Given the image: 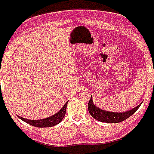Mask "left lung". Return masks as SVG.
Wrapping results in <instances>:
<instances>
[{"mask_svg":"<svg viewBox=\"0 0 154 154\" xmlns=\"http://www.w3.org/2000/svg\"><path fill=\"white\" fill-rule=\"evenodd\" d=\"M142 103H140L139 105L137 107H134L132 109L128 110L127 112H108V111H104L100 108L97 107L95 105L92 101V97L91 95V98L88 103V112L90 115L97 120L100 122H107V123H116V122H120L129 118L139 108Z\"/></svg>","mask_w":154,"mask_h":154,"instance_id":"obj_1","label":"left lung"}]
</instances>
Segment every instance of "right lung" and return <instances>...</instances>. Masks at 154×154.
Returning a JSON list of instances; mask_svg holds the SVG:
<instances>
[{
  "mask_svg": "<svg viewBox=\"0 0 154 154\" xmlns=\"http://www.w3.org/2000/svg\"><path fill=\"white\" fill-rule=\"evenodd\" d=\"M67 103L68 101L64 104V106L62 107V109L60 110L59 112H57L52 116H50L48 118L42 119H38V120H34V119H27L23 117L18 116L19 118L21 120L24 121L28 124L34 126L36 127H54L55 125L58 124L63 119L66 112V107H67Z\"/></svg>",
  "mask_w": 154,
  "mask_h": 154,
  "instance_id": "obj_1",
  "label": "right lung"
}]
</instances>
